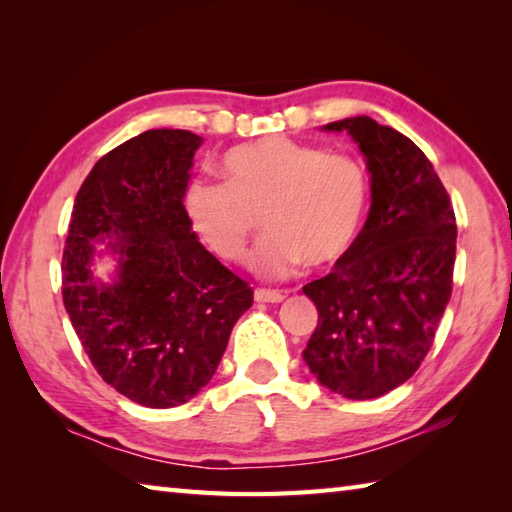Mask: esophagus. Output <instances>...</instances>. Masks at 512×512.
<instances>
[{"label":"esophagus","instance_id":"esophagus-1","mask_svg":"<svg viewBox=\"0 0 512 512\" xmlns=\"http://www.w3.org/2000/svg\"><path fill=\"white\" fill-rule=\"evenodd\" d=\"M286 299L284 292L279 290H266V288H257L255 290V301L257 303H281Z\"/></svg>","mask_w":512,"mask_h":512}]
</instances>
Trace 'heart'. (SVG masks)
Returning a JSON list of instances; mask_svg holds the SVG:
<instances>
[{
    "label": "heart",
    "mask_w": 512,
    "mask_h": 512,
    "mask_svg": "<svg viewBox=\"0 0 512 512\" xmlns=\"http://www.w3.org/2000/svg\"><path fill=\"white\" fill-rule=\"evenodd\" d=\"M220 173L224 184H189L184 213L200 242L224 262H244L255 213L268 233L253 268L270 279L288 277L306 262L336 264L361 235L369 176L354 156L266 136L228 149Z\"/></svg>",
    "instance_id": "heart-1"
}]
</instances>
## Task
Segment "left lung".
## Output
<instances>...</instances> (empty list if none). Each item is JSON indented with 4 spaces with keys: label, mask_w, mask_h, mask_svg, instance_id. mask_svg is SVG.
<instances>
[{
    "label": "left lung",
    "mask_w": 512,
    "mask_h": 512,
    "mask_svg": "<svg viewBox=\"0 0 512 512\" xmlns=\"http://www.w3.org/2000/svg\"><path fill=\"white\" fill-rule=\"evenodd\" d=\"M321 129L361 149L372 206L350 253L303 286L319 310L303 361L334 394L372 400L429 352L451 299L458 226L438 173L407 136L369 116Z\"/></svg>",
    "instance_id": "8db88e82"
}]
</instances>
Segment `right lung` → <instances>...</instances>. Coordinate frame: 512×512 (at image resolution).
Here are the masks:
<instances>
[{
	"label": "right lung",
	"mask_w": 512,
	"mask_h": 512,
	"mask_svg": "<svg viewBox=\"0 0 512 512\" xmlns=\"http://www.w3.org/2000/svg\"><path fill=\"white\" fill-rule=\"evenodd\" d=\"M204 138L149 129L96 162L74 200L63 306L96 372L151 409L209 385L253 290L206 250L184 213ZM103 243V247L98 244ZM112 258L107 280L95 264Z\"/></svg>",
	"instance_id": "1"
}]
</instances>
